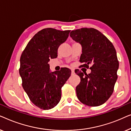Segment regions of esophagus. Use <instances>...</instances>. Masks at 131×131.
<instances>
[{
  "label": "esophagus",
  "mask_w": 131,
  "mask_h": 131,
  "mask_svg": "<svg viewBox=\"0 0 131 131\" xmlns=\"http://www.w3.org/2000/svg\"><path fill=\"white\" fill-rule=\"evenodd\" d=\"M71 74H74V71L73 70H71Z\"/></svg>",
  "instance_id": "obj_1"
}]
</instances>
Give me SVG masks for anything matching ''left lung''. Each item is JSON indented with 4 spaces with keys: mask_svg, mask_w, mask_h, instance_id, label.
Instances as JSON below:
<instances>
[{
    "mask_svg": "<svg viewBox=\"0 0 131 131\" xmlns=\"http://www.w3.org/2000/svg\"><path fill=\"white\" fill-rule=\"evenodd\" d=\"M70 36L82 45L80 62L83 64L80 67L91 70L88 74L75 70L80 78L76 88L77 96L84 104L99 106L112 95L117 79L119 61L115 48L103 34L94 28L73 30Z\"/></svg>",
    "mask_w": 131,
    "mask_h": 131,
    "instance_id": "left-lung-1",
    "label": "left lung"
}]
</instances>
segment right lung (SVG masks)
Listing matches in <instances>:
<instances>
[{"label": "right lung", "instance_id": "obj_1", "mask_svg": "<svg viewBox=\"0 0 131 131\" xmlns=\"http://www.w3.org/2000/svg\"><path fill=\"white\" fill-rule=\"evenodd\" d=\"M70 31L44 28L34 36L21 55L19 73L23 89L30 101L42 110L58 104L61 88L71 76V70L66 67L50 72L48 64L50 59L58 56V47L66 42Z\"/></svg>", "mask_w": 131, "mask_h": 131}]
</instances>
